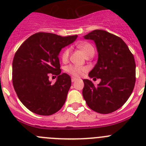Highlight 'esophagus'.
I'll return each instance as SVG.
<instances>
[{
    "mask_svg": "<svg viewBox=\"0 0 146 146\" xmlns=\"http://www.w3.org/2000/svg\"><path fill=\"white\" fill-rule=\"evenodd\" d=\"M76 79H76V78L73 77V76H72V82H74L76 80Z\"/></svg>",
    "mask_w": 146,
    "mask_h": 146,
    "instance_id": "obj_1",
    "label": "esophagus"
}]
</instances>
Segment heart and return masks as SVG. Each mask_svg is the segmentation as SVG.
I'll use <instances>...</instances> for the list:
<instances>
[{"mask_svg": "<svg viewBox=\"0 0 146 146\" xmlns=\"http://www.w3.org/2000/svg\"><path fill=\"white\" fill-rule=\"evenodd\" d=\"M78 47L83 52L84 54H85V56L87 55L89 52H90L92 50H94L93 47L89 43H82V44H79L78 45ZM70 52H71V49L70 48H66L63 50V52H62L61 57L62 60L63 62L67 61V60L69 59V57H70ZM66 72L67 73H69L70 74L72 75L73 76H76V77H78V76H81L85 71L86 70V68L84 67H81V66L78 65H74V64H70V65L67 66L66 67Z\"/></svg>", "mask_w": 146, "mask_h": 146, "instance_id": "obj_1", "label": "heart"}]
</instances>
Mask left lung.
Instances as JSON below:
<instances>
[{
  "label": "left lung",
  "mask_w": 146,
  "mask_h": 146,
  "mask_svg": "<svg viewBox=\"0 0 146 146\" xmlns=\"http://www.w3.org/2000/svg\"><path fill=\"white\" fill-rule=\"evenodd\" d=\"M92 40L98 51V61L89 77L101 79L97 86L84 79L82 94L91 109L110 113L121 108L131 96L135 82V62L121 37L105 30H95L84 36Z\"/></svg>",
  "instance_id": "obj_1"
}]
</instances>
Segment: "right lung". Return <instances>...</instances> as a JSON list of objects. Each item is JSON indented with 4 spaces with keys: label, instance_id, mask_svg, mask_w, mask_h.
Wrapping results in <instances>:
<instances>
[{
    "label": "right lung",
    "instance_id": "right-lung-1",
    "mask_svg": "<svg viewBox=\"0 0 146 146\" xmlns=\"http://www.w3.org/2000/svg\"><path fill=\"white\" fill-rule=\"evenodd\" d=\"M76 37L40 32L29 37L15 52L13 84L20 101L30 111L50 116L64 105L72 81L67 74H60L58 55ZM50 74L58 76L55 83L48 80Z\"/></svg>",
    "mask_w": 146,
    "mask_h": 146
}]
</instances>
